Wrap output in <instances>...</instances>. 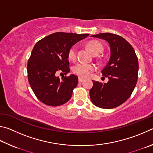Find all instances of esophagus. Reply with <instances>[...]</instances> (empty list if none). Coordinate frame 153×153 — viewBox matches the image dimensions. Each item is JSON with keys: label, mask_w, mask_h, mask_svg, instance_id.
Listing matches in <instances>:
<instances>
[{"label": "esophagus", "mask_w": 153, "mask_h": 153, "mask_svg": "<svg viewBox=\"0 0 153 153\" xmlns=\"http://www.w3.org/2000/svg\"><path fill=\"white\" fill-rule=\"evenodd\" d=\"M84 79H82V78H81V77H79V82H83L84 81Z\"/></svg>", "instance_id": "34e87169"}]
</instances>
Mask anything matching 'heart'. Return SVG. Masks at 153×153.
Wrapping results in <instances>:
<instances>
[{
	"label": "heart",
	"instance_id": "b5f03b06",
	"mask_svg": "<svg viewBox=\"0 0 153 153\" xmlns=\"http://www.w3.org/2000/svg\"><path fill=\"white\" fill-rule=\"evenodd\" d=\"M87 46L89 48L93 55H98L103 52V46L101 43L95 40H93L88 43ZM68 57L69 60L74 61L77 58V48L76 46H72L69 50L68 53ZM95 69V66L93 64H87L85 62H79L74 66L72 71L74 74H76L79 76L87 77L91 74L93 71Z\"/></svg>",
	"mask_w": 153,
	"mask_h": 153
}]
</instances>
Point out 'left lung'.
Returning a JSON list of instances; mask_svg holds the SVG:
<instances>
[{
    "label": "left lung",
    "mask_w": 153,
    "mask_h": 153,
    "mask_svg": "<svg viewBox=\"0 0 153 153\" xmlns=\"http://www.w3.org/2000/svg\"><path fill=\"white\" fill-rule=\"evenodd\" d=\"M110 46V57L101 71L109 79L107 83L93 81L90 97L95 105L112 109L122 105L132 95L138 80V61L132 45L122 37L111 33L93 35Z\"/></svg>",
    "instance_id": "1"
}]
</instances>
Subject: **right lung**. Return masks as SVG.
<instances>
[{"mask_svg": "<svg viewBox=\"0 0 153 153\" xmlns=\"http://www.w3.org/2000/svg\"><path fill=\"white\" fill-rule=\"evenodd\" d=\"M89 34L56 32L37 42L32 50L27 66L28 81L33 93L43 103L58 106L70 100L78 84V77L56 76L70 72L68 53L76 42Z\"/></svg>", "mask_w": 153, "mask_h": 153, "instance_id": "1", "label": "right lung"}]
</instances>
